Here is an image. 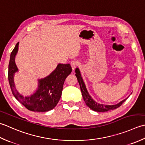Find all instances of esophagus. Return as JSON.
I'll list each match as a JSON object with an SVG mask.
<instances>
[{
	"mask_svg": "<svg viewBox=\"0 0 145 145\" xmlns=\"http://www.w3.org/2000/svg\"><path fill=\"white\" fill-rule=\"evenodd\" d=\"M79 65V62L77 61H72L71 62V66L72 67V70H74L76 67Z\"/></svg>",
	"mask_w": 145,
	"mask_h": 145,
	"instance_id": "34e87169",
	"label": "esophagus"
}]
</instances>
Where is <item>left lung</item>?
<instances>
[{"label":"left lung","mask_w":145,"mask_h":145,"mask_svg":"<svg viewBox=\"0 0 145 145\" xmlns=\"http://www.w3.org/2000/svg\"><path fill=\"white\" fill-rule=\"evenodd\" d=\"M75 72H76V76L77 77V79H78V82L79 84V86H80V88H81V93H82V96L83 97L84 101L85 102L86 105L89 107L91 110L94 111H97V112H106V111H108L110 110H113L114 109H116L118 107L123 104V103L125 102L127 98L122 100L121 101H120V103H117L116 105H103V104H99V103L96 102L92 98L88 91L86 89V85L84 82L83 81V79H82V76H81V74L80 72V70L77 67L75 69Z\"/></svg>","instance_id":"8db88e82"}]
</instances>
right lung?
Wrapping results in <instances>:
<instances>
[{
    "mask_svg": "<svg viewBox=\"0 0 145 145\" xmlns=\"http://www.w3.org/2000/svg\"><path fill=\"white\" fill-rule=\"evenodd\" d=\"M18 42L12 51L8 64V79L14 97L27 110L34 112H46L52 110L61 98L63 84L67 76L72 71L70 64H58L53 71L44 78L38 79L37 89L33 94L24 96L17 91L14 75L18 72L15 58L19 49Z\"/></svg>",
    "mask_w": 145,
    "mask_h": 145,
    "instance_id": "right-lung-1",
    "label": "right lung"
}]
</instances>
